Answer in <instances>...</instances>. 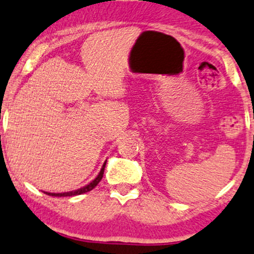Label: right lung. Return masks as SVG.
<instances>
[{"mask_svg": "<svg viewBox=\"0 0 254 254\" xmlns=\"http://www.w3.org/2000/svg\"><path fill=\"white\" fill-rule=\"evenodd\" d=\"M106 163H107V162H104L103 166H102V169H101L100 174L97 175V177L95 178V180L92 181V182H90V183H89L88 186H85V187L80 188V189L73 190V191H68V192H61V193L45 192V193H46V195H50V196H58V197H62V196H63V197H64V196H76V195H82V193H85V192L90 191V190L94 189V188L96 187L98 183H100L101 180H102V177H103V172H104V168H106Z\"/></svg>", "mask_w": 254, "mask_h": 254, "instance_id": "1", "label": "right lung"}]
</instances>
